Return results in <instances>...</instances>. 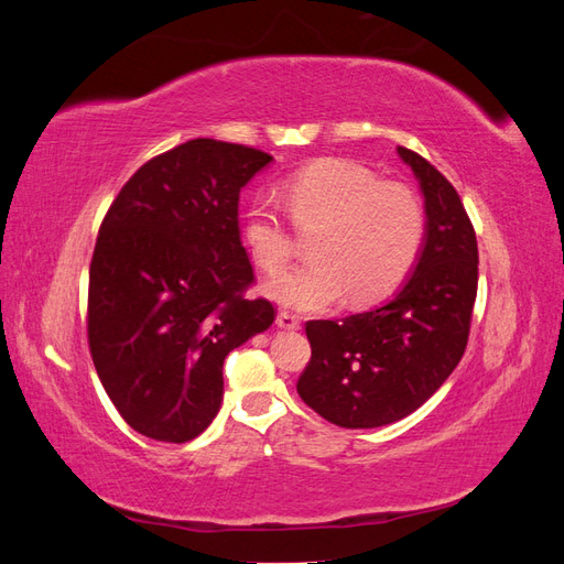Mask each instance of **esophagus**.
<instances>
[{
    "label": "esophagus",
    "instance_id": "esophagus-1",
    "mask_svg": "<svg viewBox=\"0 0 564 564\" xmlns=\"http://www.w3.org/2000/svg\"><path fill=\"white\" fill-rule=\"evenodd\" d=\"M278 327L284 329V332H296V329L301 327V322H299V317L292 315V313H280V315H278Z\"/></svg>",
    "mask_w": 564,
    "mask_h": 564
}]
</instances>
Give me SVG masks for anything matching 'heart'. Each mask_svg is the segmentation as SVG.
Listing matches in <instances>:
<instances>
[{
  "instance_id": "obj_1",
  "label": "heart",
  "mask_w": 564,
  "mask_h": 564,
  "mask_svg": "<svg viewBox=\"0 0 564 564\" xmlns=\"http://www.w3.org/2000/svg\"><path fill=\"white\" fill-rule=\"evenodd\" d=\"M282 202L301 230H315L313 261L280 272L265 296L299 313H322L350 294L352 303L390 296L412 272L425 240V212L412 187L381 181L350 160H317L286 176ZM242 237L253 263L278 272L294 237L268 195L249 202Z\"/></svg>"
}]
</instances>
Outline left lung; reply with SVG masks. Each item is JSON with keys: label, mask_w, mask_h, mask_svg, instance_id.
Instances as JSON below:
<instances>
[{"label": "left lung", "mask_w": 564, "mask_h": 564, "mask_svg": "<svg viewBox=\"0 0 564 564\" xmlns=\"http://www.w3.org/2000/svg\"><path fill=\"white\" fill-rule=\"evenodd\" d=\"M425 209V240L406 282L386 303L305 324L313 357L296 390L340 429L395 423L435 395L468 344L477 294V242L454 185L416 152L398 148Z\"/></svg>", "instance_id": "obj_1"}]
</instances>
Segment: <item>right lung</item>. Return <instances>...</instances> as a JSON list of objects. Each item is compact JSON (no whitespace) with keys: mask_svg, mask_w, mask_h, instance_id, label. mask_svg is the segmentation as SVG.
I'll list each match as a JSON object with an SVG mask.
<instances>
[{"mask_svg":"<svg viewBox=\"0 0 564 564\" xmlns=\"http://www.w3.org/2000/svg\"><path fill=\"white\" fill-rule=\"evenodd\" d=\"M268 152L214 139L150 160L119 191L89 268V348L135 433L197 437L224 402V360L265 332L275 308L247 299L242 187Z\"/></svg>","mask_w":564,"mask_h":564,"instance_id":"1","label":"right lung"}]
</instances>
